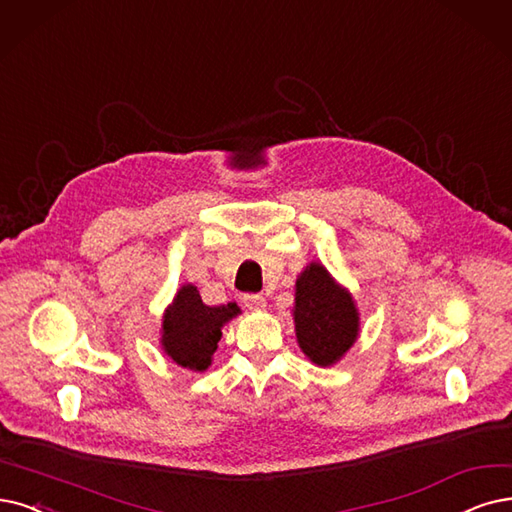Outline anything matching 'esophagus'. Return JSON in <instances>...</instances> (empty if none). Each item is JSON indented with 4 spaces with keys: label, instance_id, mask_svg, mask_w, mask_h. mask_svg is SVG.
<instances>
[{
    "label": "esophagus",
    "instance_id": "esophagus-1",
    "mask_svg": "<svg viewBox=\"0 0 512 512\" xmlns=\"http://www.w3.org/2000/svg\"><path fill=\"white\" fill-rule=\"evenodd\" d=\"M242 304H244L246 310H251V312L266 310V299H263L261 295H244Z\"/></svg>",
    "mask_w": 512,
    "mask_h": 512
}]
</instances>
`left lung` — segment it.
<instances>
[{"label":"left lung","instance_id":"obj_1","mask_svg":"<svg viewBox=\"0 0 512 512\" xmlns=\"http://www.w3.org/2000/svg\"><path fill=\"white\" fill-rule=\"evenodd\" d=\"M293 323L297 344L316 367H333L361 333L352 293L320 261H310L295 282Z\"/></svg>","mask_w":512,"mask_h":512}]
</instances>
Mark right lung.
<instances>
[{"mask_svg":"<svg viewBox=\"0 0 512 512\" xmlns=\"http://www.w3.org/2000/svg\"><path fill=\"white\" fill-rule=\"evenodd\" d=\"M240 314L230 301L206 306L194 285H181L162 316L160 346L170 361L189 371H206L221 339V329Z\"/></svg>","mask_w":512,"mask_h":512,"instance_id":"1","label":"right lung"}]
</instances>
